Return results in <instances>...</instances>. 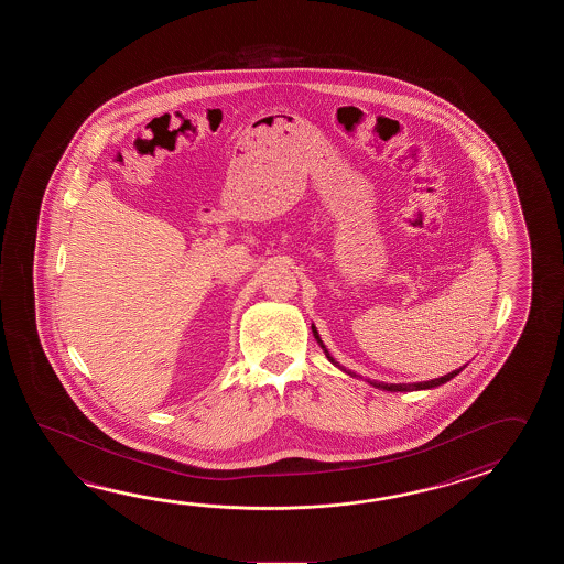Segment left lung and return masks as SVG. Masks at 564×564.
<instances>
[{"instance_id":"8db88e82","label":"left lung","mask_w":564,"mask_h":564,"mask_svg":"<svg viewBox=\"0 0 564 564\" xmlns=\"http://www.w3.org/2000/svg\"><path fill=\"white\" fill-rule=\"evenodd\" d=\"M312 333H314V338L318 340V345L323 347L324 355H326V359L330 360L333 365H336L338 369H343L338 362H336L333 357H330V352H328V348L324 347L323 340H321V336H318V330L314 328V324H312ZM464 369V367H462ZM462 369H457V371L447 372V375H444V377H440V379H432V381H423V383H411V384H389V383H381V381H369V383L372 384V387H377V389H383V391H420V389H433V387H437V384H444L449 381V379H454L456 377L457 372L462 371ZM345 371V369H343ZM348 375H352V372H348ZM355 377V375H352Z\"/></svg>"}]
</instances>
